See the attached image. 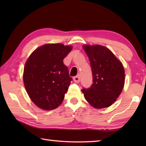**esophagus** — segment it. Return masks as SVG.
Returning <instances> with one entry per match:
<instances>
[{
  "label": "esophagus",
  "instance_id": "obj_1",
  "mask_svg": "<svg viewBox=\"0 0 146 146\" xmlns=\"http://www.w3.org/2000/svg\"><path fill=\"white\" fill-rule=\"evenodd\" d=\"M73 80L74 82H75L76 83H79L80 82V76L77 75V76H75L73 77Z\"/></svg>",
  "mask_w": 146,
  "mask_h": 146
}]
</instances>
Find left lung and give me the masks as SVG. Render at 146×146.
<instances>
[{"label": "left lung", "mask_w": 146, "mask_h": 146, "mask_svg": "<svg viewBox=\"0 0 146 146\" xmlns=\"http://www.w3.org/2000/svg\"><path fill=\"white\" fill-rule=\"evenodd\" d=\"M83 48L90 59L93 84L90 88H83L82 93L93 108H108L115 102L124 86L122 64L104 46L84 45Z\"/></svg>", "instance_id": "8db88e82"}]
</instances>
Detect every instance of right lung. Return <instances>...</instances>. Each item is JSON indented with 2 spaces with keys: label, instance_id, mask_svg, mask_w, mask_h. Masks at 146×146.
<instances>
[{
  "label": "right lung",
  "instance_id": "add662e5",
  "mask_svg": "<svg viewBox=\"0 0 146 146\" xmlns=\"http://www.w3.org/2000/svg\"><path fill=\"white\" fill-rule=\"evenodd\" d=\"M72 46L47 44L31 54L24 68L23 80L29 98L39 108L52 110L60 106L72 78L64 58Z\"/></svg>",
  "mask_w": 146,
  "mask_h": 146
}]
</instances>
